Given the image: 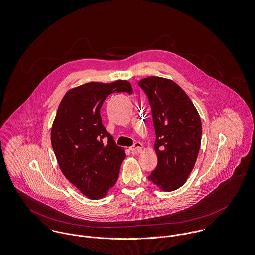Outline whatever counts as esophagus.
Returning <instances> with one entry per match:
<instances>
[{
	"label": "esophagus",
	"instance_id": "obj_1",
	"mask_svg": "<svg viewBox=\"0 0 255 255\" xmlns=\"http://www.w3.org/2000/svg\"><path fill=\"white\" fill-rule=\"evenodd\" d=\"M129 149H130L132 152H140L141 149H142V144H141V142L137 141V142H135L134 145L131 146Z\"/></svg>",
	"mask_w": 255,
	"mask_h": 255
}]
</instances>
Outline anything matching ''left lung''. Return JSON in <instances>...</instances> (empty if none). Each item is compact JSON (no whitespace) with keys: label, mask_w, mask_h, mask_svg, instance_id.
Returning <instances> with one entry per match:
<instances>
[{"label":"left lung","mask_w":255,"mask_h":255,"mask_svg":"<svg viewBox=\"0 0 255 255\" xmlns=\"http://www.w3.org/2000/svg\"><path fill=\"white\" fill-rule=\"evenodd\" d=\"M152 114L157 166L148 180L163 192L182 187L194 168L201 142V121L185 91L173 80L149 76L139 81Z\"/></svg>","instance_id":"8db88e82"}]
</instances>
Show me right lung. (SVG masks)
<instances>
[{
	"label": "right lung",
	"mask_w": 255,
	"mask_h": 255,
	"mask_svg": "<svg viewBox=\"0 0 255 255\" xmlns=\"http://www.w3.org/2000/svg\"><path fill=\"white\" fill-rule=\"evenodd\" d=\"M121 92L133 93L130 82H89L72 88L62 98L53 122L51 141L58 166L90 199L107 196L125 158L124 148L115 144L100 113L108 96Z\"/></svg>",
	"instance_id": "add662e5"
}]
</instances>
